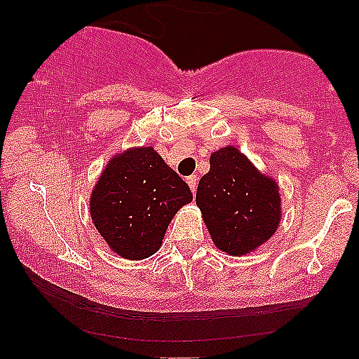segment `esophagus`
Wrapping results in <instances>:
<instances>
[{
	"mask_svg": "<svg viewBox=\"0 0 359 359\" xmlns=\"http://www.w3.org/2000/svg\"><path fill=\"white\" fill-rule=\"evenodd\" d=\"M185 180H187V184H189V187H191V191L196 192V189H197V177L196 175H189Z\"/></svg>",
	"mask_w": 359,
	"mask_h": 359,
	"instance_id": "obj_1",
	"label": "esophagus"
}]
</instances>
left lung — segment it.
I'll list each match as a JSON object with an SVG mask.
<instances>
[{
	"label": "left lung",
	"mask_w": 359,
	"mask_h": 359,
	"mask_svg": "<svg viewBox=\"0 0 359 359\" xmlns=\"http://www.w3.org/2000/svg\"><path fill=\"white\" fill-rule=\"evenodd\" d=\"M209 163L211 170L197 185L196 203L214 245L238 257L250 253L278 228V185L234 147L214 151Z\"/></svg>",
	"instance_id": "1"
}]
</instances>
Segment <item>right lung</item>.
I'll list each match as a JSON object with an SVG mask.
<instances>
[{
    "label": "right lung",
    "instance_id": "1",
    "mask_svg": "<svg viewBox=\"0 0 359 359\" xmlns=\"http://www.w3.org/2000/svg\"><path fill=\"white\" fill-rule=\"evenodd\" d=\"M191 201L189 185L143 147L113 156L90 196V216L114 253L143 259L160 248L172 217Z\"/></svg>",
    "mask_w": 359,
    "mask_h": 359
}]
</instances>
